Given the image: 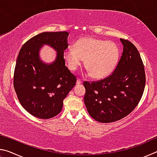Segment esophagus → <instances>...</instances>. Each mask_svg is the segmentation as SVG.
Listing matches in <instances>:
<instances>
[{"mask_svg": "<svg viewBox=\"0 0 157 157\" xmlns=\"http://www.w3.org/2000/svg\"><path fill=\"white\" fill-rule=\"evenodd\" d=\"M82 80L79 78H78V79H77V82H76V83H77V84H80L81 83H82Z\"/></svg>", "mask_w": 157, "mask_h": 157, "instance_id": "34e87169", "label": "esophagus"}]
</instances>
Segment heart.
<instances>
[{"mask_svg": "<svg viewBox=\"0 0 157 157\" xmlns=\"http://www.w3.org/2000/svg\"><path fill=\"white\" fill-rule=\"evenodd\" d=\"M119 48L115 42L86 36L79 39L74 48L63 52L68 68L75 71L85 60V66L94 78L107 76L116 68L119 58Z\"/></svg>", "mask_w": 157, "mask_h": 157, "instance_id": "1", "label": "heart"}]
</instances>
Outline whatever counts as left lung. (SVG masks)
Masks as SVG:
<instances>
[{
  "label": "left lung",
  "mask_w": 157,
  "mask_h": 157,
  "mask_svg": "<svg viewBox=\"0 0 157 157\" xmlns=\"http://www.w3.org/2000/svg\"><path fill=\"white\" fill-rule=\"evenodd\" d=\"M123 51L113 72L104 79L84 82V100L87 111L100 123L124 118L136 108L145 86L144 65L136 46L121 39Z\"/></svg>",
  "instance_id": "8db88e82"
}]
</instances>
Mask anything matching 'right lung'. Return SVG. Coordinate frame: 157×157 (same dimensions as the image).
<instances>
[{"label":"right lung","instance_id":"add662e5","mask_svg":"<svg viewBox=\"0 0 157 157\" xmlns=\"http://www.w3.org/2000/svg\"><path fill=\"white\" fill-rule=\"evenodd\" d=\"M68 33H43L23 45L16 63L13 84L18 101L32 115L49 119L59 114L63 100L76 84V77L65 66L63 52L68 48ZM48 44L57 50L58 57L47 65L39 59L38 50Z\"/></svg>","mask_w":157,"mask_h":157}]
</instances>
